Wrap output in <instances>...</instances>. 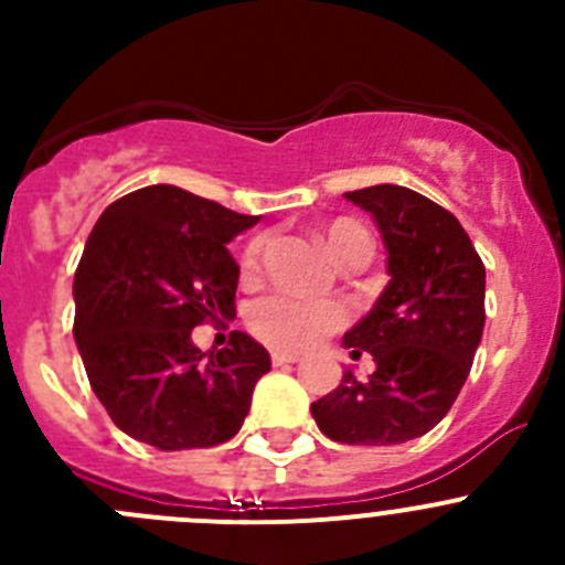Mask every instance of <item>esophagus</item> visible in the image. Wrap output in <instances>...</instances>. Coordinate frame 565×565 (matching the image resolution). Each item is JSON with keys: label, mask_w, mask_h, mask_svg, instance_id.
I'll return each mask as SVG.
<instances>
[{"label": "esophagus", "mask_w": 565, "mask_h": 565, "mask_svg": "<svg viewBox=\"0 0 565 565\" xmlns=\"http://www.w3.org/2000/svg\"><path fill=\"white\" fill-rule=\"evenodd\" d=\"M297 359H299V353H291V351H274L271 353L274 364H291V362H297Z\"/></svg>", "instance_id": "34e87169"}]
</instances>
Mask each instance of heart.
Here are the masks:
<instances>
[{"label":"heart","instance_id":"heart-1","mask_svg":"<svg viewBox=\"0 0 565 565\" xmlns=\"http://www.w3.org/2000/svg\"><path fill=\"white\" fill-rule=\"evenodd\" d=\"M319 237L337 263L351 252L371 254V237L353 221L328 223ZM263 248H266L263 237L248 243L246 254H243V274L257 271ZM246 322L254 337L277 348V351H306L348 322V308L337 299H299L291 294H268V297L254 299L248 306Z\"/></svg>","mask_w":565,"mask_h":565}]
</instances>
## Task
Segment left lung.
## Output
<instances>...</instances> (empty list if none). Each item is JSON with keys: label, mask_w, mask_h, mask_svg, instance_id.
Here are the masks:
<instances>
[{"label": "left lung", "mask_w": 565, "mask_h": 565, "mask_svg": "<svg viewBox=\"0 0 565 565\" xmlns=\"http://www.w3.org/2000/svg\"><path fill=\"white\" fill-rule=\"evenodd\" d=\"M344 198L376 223L391 282L342 337L353 359L371 353L376 371L356 379L348 367L311 416L333 441L404 444L430 433L467 382L483 333L487 271L461 223L424 194L382 183Z\"/></svg>", "instance_id": "1"}]
</instances>
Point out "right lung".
Returning <instances> with one entry per match:
<instances>
[{"label":"right lung","instance_id":"1","mask_svg":"<svg viewBox=\"0 0 565 565\" xmlns=\"http://www.w3.org/2000/svg\"><path fill=\"white\" fill-rule=\"evenodd\" d=\"M257 221L154 183L104 209L89 232L73 337L89 387L135 441L163 452L214 447L246 422L271 356L243 331L201 353L192 328L232 313L239 266L228 243Z\"/></svg>","mask_w":565,"mask_h":565}]
</instances>
